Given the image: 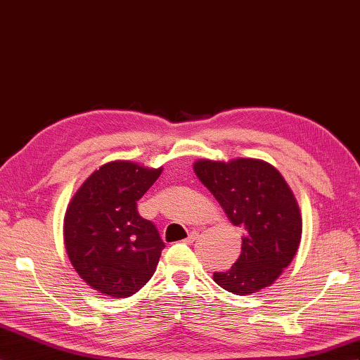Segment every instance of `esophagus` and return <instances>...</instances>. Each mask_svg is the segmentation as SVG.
<instances>
[{
	"label": "esophagus",
	"mask_w": 360,
	"mask_h": 360,
	"mask_svg": "<svg viewBox=\"0 0 360 360\" xmlns=\"http://www.w3.org/2000/svg\"><path fill=\"white\" fill-rule=\"evenodd\" d=\"M198 236H200V233H198L197 230H193V231H191L189 235H188V238H186V242H188V244H192V242L195 240Z\"/></svg>",
	"instance_id": "esophagus-1"
}]
</instances>
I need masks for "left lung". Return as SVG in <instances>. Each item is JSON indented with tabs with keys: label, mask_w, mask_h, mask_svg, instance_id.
Wrapping results in <instances>:
<instances>
[{
	"label": "left lung",
	"mask_w": 360,
	"mask_h": 360,
	"mask_svg": "<svg viewBox=\"0 0 360 360\" xmlns=\"http://www.w3.org/2000/svg\"><path fill=\"white\" fill-rule=\"evenodd\" d=\"M193 171L233 226L244 230L239 259L213 273V280L236 295L273 285L292 262L301 239L300 209L285 179L257 159L198 160Z\"/></svg>",
	"instance_id": "8db88e82"
}]
</instances>
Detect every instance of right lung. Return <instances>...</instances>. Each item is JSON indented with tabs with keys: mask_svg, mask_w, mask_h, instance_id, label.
I'll return each instance as SVG.
<instances>
[{
	"mask_svg": "<svg viewBox=\"0 0 360 360\" xmlns=\"http://www.w3.org/2000/svg\"><path fill=\"white\" fill-rule=\"evenodd\" d=\"M133 162L96 169L72 197L65 215V247L74 269L98 292L130 297L153 277L165 242L138 212V201L159 179Z\"/></svg>",
	"mask_w": 360,
	"mask_h": 360,
	"instance_id": "add662e5",
	"label": "right lung"
}]
</instances>
